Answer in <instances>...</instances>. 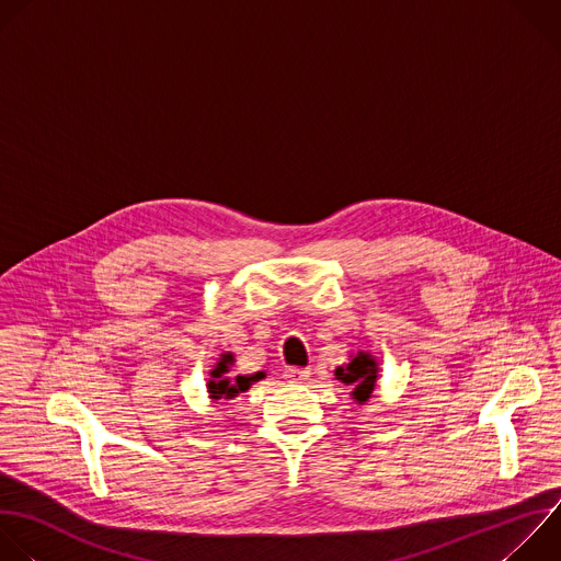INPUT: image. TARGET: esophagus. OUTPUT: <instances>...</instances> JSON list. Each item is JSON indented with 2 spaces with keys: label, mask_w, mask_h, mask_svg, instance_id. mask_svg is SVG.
Returning a JSON list of instances; mask_svg holds the SVG:
<instances>
[{
  "label": "esophagus",
  "mask_w": 561,
  "mask_h": 561,
  "mask_svg": "<svg viewBox=\"0 0 561 561\" xmlns=\"http://www.w3.org/2000/svg\"><path fill=\"white\" fill-rule=\"evenodd\" d=\"M310 377V367H288L286 369V379L293 383H301Z\"/></svg>",
  "instance_id": "34e87169"
}]
</instances>
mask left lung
I'll use <instances>...</instances> for the list:
<instances>
[{
	"mask_svg": "<svg viewBox=\"0 0 561 561\" xmlns=\"http://www.w3.org/2000/svg\"><path fill=\"white\" fill-rule=\"evenodd\" d=\"M377 360L369 352H358L350 358V363L339 365L334 369L336 381H341L343 386L352 388V399L358 405H365V401L375 392V383H377Z\"/></svg>",
	"mask_w": 561,
	"mask_h": 561,
	"instance_id": "obj_1",
	"label": "left lung"
}]
</instances>
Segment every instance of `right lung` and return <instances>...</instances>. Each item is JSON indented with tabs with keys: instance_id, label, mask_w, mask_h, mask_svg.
I'll return each instance as SVG.
<instances>
[{
	"instance_id": "1",
	"label": "right lung",
	"mask_w": 561,
	"mask_h": 561,
	"mask_svg": "<svg viewBox=\"0 0 561 561\" xmlns=\"http://www.w3.org/2000/svg\"><path fill=\"white\" fill-rule=\"evenodd\" d=\"M233 352H225L220 354V360L218 365L211 369V381L207 383V390H209V397L214 401H220V399H236L238 394L247 392L255 381L264 379L266 375L264 371H255V375H249V377H236V379H229V367L233 365Z\"/></svg>"
}]
</instances>
